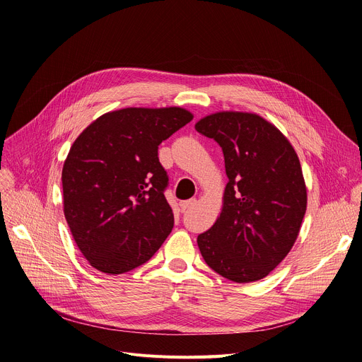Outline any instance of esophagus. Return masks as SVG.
Here are the masks:
<instances>
[{"label": "esophagus", "mask_w": 362, "mask_h": 362, "mask_svg": "<svg viewBox=\"0 0 362 362\" xmlns=\"http://www.w3.org/2000/svg\"><path fill=\"white\" fill-rule=\"evenodd\" d=\"M180 208H182V210L185 211V210H189V208H192L194 205H197V199L194 198V199H187V201H182L180 204Z\"/></svg>", "instance_id": "1"}]
</instances>
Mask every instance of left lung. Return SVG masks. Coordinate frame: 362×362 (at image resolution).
<instances>
[{"label": "left lung", "instance_id": "obj_1", "mask_svg": "<svg viewBox=\"0 0 362 362\" xmlns=\"http://www.w3.org/2000/svg\"><path fill=\"white\" fill-rule=\"evenodd\" d=\"M195 129L223 149L229 182L223 210L198 236L202 258L220 276L251 283L292 250L307 211V186L288 138L254 112L218 111Z\"/></svg>", "mask_w": 362, "mask_h": 362}]
</instances>
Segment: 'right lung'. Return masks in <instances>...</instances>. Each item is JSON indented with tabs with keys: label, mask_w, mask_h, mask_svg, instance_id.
Instances as JSON below:
<instances>
[{
	"label": "right lung",
	"mask_w": 362,
	"mask_h": 362,
	"mask_svg": "<svg viewBox=\"0 0 362 362\" xmlns=\"http://www.w3.org/2000/svg\"><path fill=\"white\" fill-rule=\"evenodd\" d=\"M192 119L180 107H129L103 114L73 142L62 173L64 217L93 269L130 272L170 235L158 145Z\"/></svg>",
	"instance_id": "obj_1"
}]
</instances>
